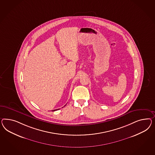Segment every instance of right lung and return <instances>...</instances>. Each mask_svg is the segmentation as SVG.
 I'll return each mask as SVG.
<instances>
[{
  "label": "right lung",
  "mask_w": 155,
  "mask_h": 155,
  "mask_svg": "<svg viewBox=\"0 0 155 155\" xmlns=\"http://www.w3.org/2000/svg\"><path fill=\"white\" fill-rule=\"evenodd\" d=\"M59 109H55V110H54L53 111H55V110H59Z\"/></svg>",
  "instance_id": "right-lung-1"
}]
</instances>
